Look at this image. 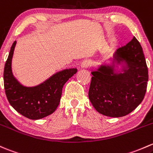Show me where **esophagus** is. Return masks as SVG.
Listing matches in <instances>:
<instances>
[{"label":"esophagus","mask_w":153,"mask_h":153,"mask_svg":"<svg viewBox=\"0 0 153 153\" xmlns=\"http://www.w3.org/2000/svg\"><path fill=\"white\" fill-rule=\"evenodd\" d=\"M91 62L89 60H85L82 62L81 64V67L82 68H86V67H89V66H91Z\"/></svg>","instance_id":"esophagus-1"}]
</instances>
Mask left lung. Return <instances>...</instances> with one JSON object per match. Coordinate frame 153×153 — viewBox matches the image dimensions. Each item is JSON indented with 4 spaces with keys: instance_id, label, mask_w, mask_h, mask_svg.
I'll return each instance as SVG.
<instances>
[{
    "instance_id": "obj_1",
    "label": "left lung",
    "mask_w": 153,
    "mask_h": 153,
    "mask_svg": "<svg viewBox=\"0 0 153 153\" xmlns=\"http://www.w3.org/2000/svg\"><path fill=\"white\" fill-rule=\"evenodd\" d=\"M91 75L89 98L100 114L121 117L131 113L142 102L148 81V69L139 42L133 36L117 50L111 63L102 64Z\"/></svg>"
}]
</instances>
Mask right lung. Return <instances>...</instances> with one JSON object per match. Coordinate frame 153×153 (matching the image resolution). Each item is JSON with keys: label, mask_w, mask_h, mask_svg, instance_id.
<instances>
[{"label": "right lung", "mask_w": 153, "mask_h": 153, "mask_svg": "<svg viewBox=\"0 0 153 153\" xmlns=\"http://www.w3.org/2000/svg\"><path fill=\"white\" fill-rule=\"evenodd\" d=\"M16 41L11 48L4 71V89L10 105L18 113L30 120H39L53 113L57 108L64 83L76 68L66 69L56 72L38 86L27 87L20 84L12 71V59Z\"/></svg>", "instance_id": "right-lung-1"}]
</instances>
